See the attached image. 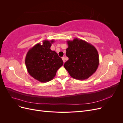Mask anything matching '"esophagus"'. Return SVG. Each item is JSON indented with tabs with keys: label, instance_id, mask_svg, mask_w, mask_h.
I'll return each mask as SVG.
<instances>
[{
	"label": "esophagus",
	"instance_id": "obj_1",
	"mask_svg": "<svg viewBox=\"0 0 123 123\" xmlns=\"http://www.w3.org/2000/svg\"><path fill=\"white\" fill-rule=\"evenodd\" d=\"M62 61H63V62H65V57H62Z\"/></svg>",
	"mask_w": 123,
	"mask_h": 123
}]
</instances>
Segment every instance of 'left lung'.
<instances>
[{"mask_svg": "<svg viewBox=\"0 0 123 123\" xmlns=\"http://www.w3.org/2000/svg\"><path fill=\"white\" fill-rule=\"evenodd\" d=\"M66 55L69 59L64 66L74 79H88L97 70L99 55L96 48L87 42L75 38L68 40Z\"/></svg>", "mask_w": 123, "mask_h": 123, "instance_id": "1", "label": "left lung"}]
</instances>
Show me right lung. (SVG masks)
I'll return each mask as SVG.
<instances>
[{
    "instance_id": "obj_1",
    "label": "right lung",
    "mask_w": 123,
    "mask_h": 123,
    "mask_svg": "<svg viewBox=\"0 0 123 123\" xmlns=\"http://www.w3.org/2000/svg\"><path fill=\"white\" fill-rule=\"evenodd\" d=\"M54 40L43 42L30 49L26 55L25 64L29 74L41 83L52 80L57 70L63 65L62 59L50 49Z\"/></svg>"
}]
</instances>
